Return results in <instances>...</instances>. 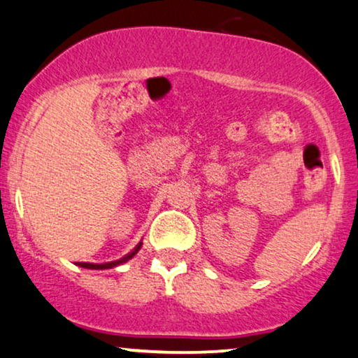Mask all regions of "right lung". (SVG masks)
<instances>
[{
    "mask_svg": "<svg viewBox=\"0 0 358 358\" xmlns=\"http://www.w3.org/2000/svg\"><path fill=\"white\" fill-rule=\"evenodd\" d=\"M141 245H143V244H138V245L134 247V249L131 250L129 254H126L124 257H121V259H117V260H113V262H104V264H90V262H81V264H79V267L92 268V271H103V268H113V267H117V266H121V264H124V262H127V260H131L132 257H134V255L139 252Z\"/></svg>",
    "mask_w": 358,
    "mask_h": 358,
    "instance_id": "right-lung-1",
    "label": "right lung"
}]
</instances>
